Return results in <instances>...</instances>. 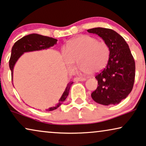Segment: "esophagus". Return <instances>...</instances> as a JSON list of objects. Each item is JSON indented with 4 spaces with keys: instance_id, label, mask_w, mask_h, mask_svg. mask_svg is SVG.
Returning <instances> with one entry per match:
<instances>
[{
    "instance_id": "esophagus-1",
    "label": "esophagus",
    "mask_w": 146,
    "mask_h": 146,
    "mask_svg": "<svg viewBox=\"0 0 146 146\" xmlns=\"http://www.w3.org/2000/svg\"><path fill=\"white\" fill-rule=\"evenodd\" d=\"M86 80L85 78H82V77H75L74 79V81L75 82H78V81H84Z\"/></svg>"
}]
</instances>
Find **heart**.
<instances>
[{
  "label": "heart",
  "mask_w": 146,
  "mask_h": 146,
  "mask_svg": "<svg viewBox=\"0 0 146 146\" xmlns=\"http://www.w3.org/2000/svg\"><path fill=\"white\" fill-rule=\"evenodd\" d=\"M110 56V46L89 35H82L70 40L64 48L63 58L70 70L74 62L85 73H96L104 69Z\"/></svg>",
  "instance_id": "1"
}]
</instances>
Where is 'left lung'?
I'll use <instances>...</instances> for the list:
<instances>
[{"instance_id":"left-lung-1","label":"left lung","mask_w":146,"mask_h":146,"mask_svg":"<svg viewBox=\"0 0 146 146\" xmlns=\"http://www.w3.org/2000/svg\"><path fill=\"white\" fill-rule=\"evenodd\" d=\"M87 32L102 37L110 48L106 67L96 76L99 85L91 93V98L104 106L119 104L131 92L135 80V61L129 46L112 29L98 27L88 29Z\"/></svg>"}]
</instances>
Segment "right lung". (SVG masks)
<instances>
[{"instance_id":"1","label":"right lung","mask_w":146,"mask_h":146,"mask_svg":"<svg viewBox=\"0 0 146 146\" xmlns=\"http://www.w3.org/2000/svg\"><path fill=\"white\" fill-rule=\"evenodd\" d=\"M57 40L56 38L46 36H42L38 34H30L28 35L23 36L21 39L17 40L13 45L12 50H11V55L9 60V67L11 71V76L13 79V69L14 66L19 59V57L24 53L34 50H38L42 49H46L54 46V44L57 43ZM73 82H69L65 88L61 98L59 100V103L55 107H52L46 110V111L55 110L57 109L66 100L67 97L69 95V89L71 85Z\"/></svg>"}]
</instances>
